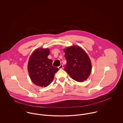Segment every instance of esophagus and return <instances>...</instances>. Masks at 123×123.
Returning a JSON list of instances; mask_svg holds the SVG:
<instances>
[{
  "label": "esophagus",
  "instance_id": "esophagus-1",
  "mask_svg": "<svg viewBox=\"0 0 123 123\" xmlns=\"http://www.w3.org/2000/svg\"><path fill=\"white\" fill-rule=\"evenodd\" d=\"M63 68V65L62 64H61L59 67H58V68L59 69H62Z\"/></svg>",
  "mask_w": 123,
  "mask_h": 123
}]
</instances>
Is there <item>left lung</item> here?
Segmentation results:
<instances>
[{
    "label": "left lung",
    "instance_id": "obj_1",
    "mask_svg": "<svg viewBox=\"0 0 123 123\" xmlns=\"http://www.w3.org/2000/svg\"><path fill=\"white\" fill-rule=\"evenodd\" d=\"M67 61L64 70L74 80L82 82L90 75L92 66L88 54L80 46H72L64 50Z\"/></svg>",
    "mask_w": 123,
    "mask_h": 123
}]
</instances>
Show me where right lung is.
<instances>
[{"label": "right lung", "mask_w": 123, "mask_h": 123, "mask_svg": "<svg viewBox=\"0 0 123 123\" xmlns=\"http://www.w3.org/2000/svg\"><path fill=\"white\" fill-rule=\"evenodd\" d=\"M48 48L36 49L30 56L28 70L33 82L40 87H47L53 81L55 73L59 69L53 66V61L48 58Z\"/></svg>", "instance_id": "obj_1"}]
</instances>
